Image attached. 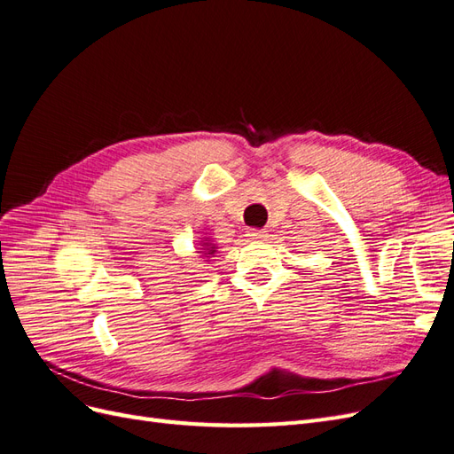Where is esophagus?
<instances>
[{
    "label": "esophagus",
    "instance_id": "1",
    "mask_svg": "<svg viewBox=\"0 0 454 454\" xmlns=\"http://www.w3.org/2000/svg\"><path fill=\"white\" fill-rule=\"evenodd\" d=\"M248 237H250L252 240H265L269 235H267V231H261V229H252V231H248Z\"/></svg>",
    "mask_w": 454,
    "mask_h": 454
}]
</instances>
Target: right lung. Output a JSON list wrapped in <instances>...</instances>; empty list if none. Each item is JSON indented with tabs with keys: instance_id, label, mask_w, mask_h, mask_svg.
<instances>
[{
	"instance_id": "right-lung-1",
	"label": "right lung",
	"mask_w": 454,
	"mask_h": 454,
	"mask_svg": "<svg viewBox=\"0 0 454 454\" xmlns=\"http://www.w3.org/2000/svg\"><path fill=\"white\" fill-rule=\"evenodd\" d=\"M200 246H199V252L197 254H200L202 257H206V261H208V257H212L214 254H215V244H214V240H210L208 237H202V240L199 242Z\"/></svg>"
}]
</instances>
